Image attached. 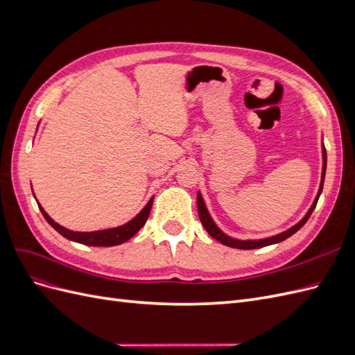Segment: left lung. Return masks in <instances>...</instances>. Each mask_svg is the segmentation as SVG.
Listing matches in <instances>:
<instances>
[{"instance_id": "8db88e82", "label": "left lung", "mask_w": 355, "mask_h": 355, "mask_svg": "<svg viewBox=\"0 0 355 355\" xmlns=\"http://www.w3.org/2000/svg\"><path fill=\"white\" fill-rule=\"evenodd\" d=\"M326 164H327V154H326V148L323 146V173H321V184H320V189H318V194L313 202V206H311V209L308 210V213L304 216V219L297 222L295 227H292L290 230L282 232V234H277L274 235V237H268V239H262V240H237V239H231L228 237L227 234H223L218 227L216 223L213 222L211 216L207 211V207L206 204H204L202 201V197L198 192L197 194V209H198V216H200V220L202 223V227L206 228V231L211 235V237L214 240L220 241L222 244L228 245V247H234V249H243V250H250V249H259V247H265V245H271V244H275V243H280L286 239H288L290 235H293L296 231H299L300 228L304 227V225L306 223V220L309 219L311 213L314 211L315 206H317V201L320 198V194L321 191H323V184H324V176H326Z\"/></svg>"}]
</instances>
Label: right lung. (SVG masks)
Segmentation results:
<instances>
[{
	"label": "right lung",
	"instance_id": "1",
	"mask_svg": "<svg viewBox=\"0 0 355 355\" xmlns=\"http://www.w3.org/2000/svg\"><path fill=\"white\" fill-rule=\"evenodd\" d=\"M153 201H154V198L149 200L146 206L142 209V211L139 213L136 218H133L130 222H127L125 225H123V227L103 230V231H93V232H77V231H71V230L63 228V227H60L59 223H56L49 216L46 210L42 209L40 204H38V207L42 213V216L46 218V220L65 239H68L71 241H75V243H80V244H85V245L111 247V245H118V244H121L127 240H130L133 235L144 227L148 216H149V211H151Z\"/></svg>",
	"mask_w": 355,
	"mask_h": 355
}]
</instances>
